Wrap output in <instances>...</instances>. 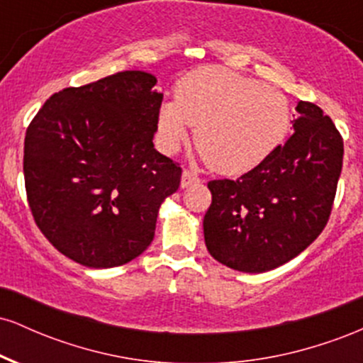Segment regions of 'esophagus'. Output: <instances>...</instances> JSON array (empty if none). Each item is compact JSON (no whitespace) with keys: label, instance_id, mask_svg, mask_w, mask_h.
<instances>
[{"label":"esophagus","instance_id":"1","mask_svg":"<svg viewBox=\"0 0 363 363\" xmlns=\"http://www.w3.org/2000/svg\"><path fill=\"white\" fill-rule=\"evenodd\" d=\"M196 182H199V177L196 176V174L191 172V170H184V172H182L181 187H189V186L196 184Z\"/></svg>","mask_w":363,"mask_h":363}]
</instances>
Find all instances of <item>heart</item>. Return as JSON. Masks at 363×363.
I'll return each mask as SVG.
<instances>
[{
	"instance_id": "1",
	"label": "heart",
	"mask_w": 363,
	"mask_h": 363,
	"mask_svg": "<svg viewBox=\"0 0 363 363\" xmlns=\"http://www.w3.org/2000/svg\"><path fill=\"white\" fill-rule=\"evenodd\" d=\"M290 106L273 86L225 68L187 73L176 86V102L158 111V136L165 152H176L196 126L194 143L210 167L239 176L261 165L290 129Z\"/></svg>"
}]
</instances>
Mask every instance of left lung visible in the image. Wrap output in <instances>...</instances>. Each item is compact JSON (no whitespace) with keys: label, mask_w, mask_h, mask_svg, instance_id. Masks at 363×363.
Here are the masks:
<instances>
[{"label":"left lung","mask_w":363,"mask_h":363,"mask_svg":"<svg viewBox=\"0 0 363 363\" xmlns=\"http://www.w3.org/2000/svg\"><path fill=\"white\" fill-rule=\"evenodd\" d=\"M295 133L235 181L208 182V252L228 268L264 273L285 264L326 227L343 165V138L315 104L295 107Z\"/></svg>","instance_id":"1"}]
</instances>
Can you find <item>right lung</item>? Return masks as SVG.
Here are the masks:
<instances>
[{
  "mask_svg": "<svg viewBox=\"0 0 363 363\" xmlns=\"http://www.w3.org/2000/svg\"><path fill=\"white\" fill-rule=\"evenodd\" d=\"M145 72H121L45 101L27 128L23 176L37 227L89 268L138 257L182 170L153 148L164 94Z\"/></svg>",
  "mask_w": 363,
  "mask_h": 363,
  "instance_id": "1",
  "label": "right lung"
}]
</instances>
